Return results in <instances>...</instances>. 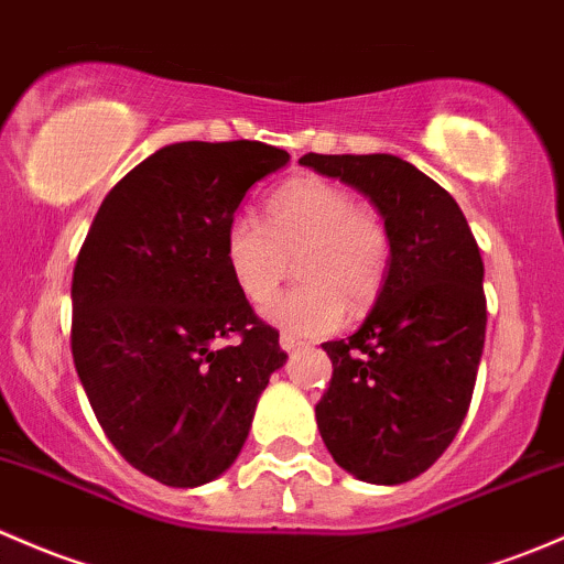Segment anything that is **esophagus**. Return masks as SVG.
<instances>
[{"label":"esophagus","instance_id":"esophagus-1","mask_svg":"<svg viewBox=\"0 0 564 564\" xmlns=\"http://www.w3.org/2000/svg\"><path fill=\"white\" fill-rule=\"evenodd\" d=\"M302 346V340L300 337H294V335H289V332H281V348L286 354H292V351H297V348Z\"/></svg>","mask_w":564,"mask_h":564}]
</instances>
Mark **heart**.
I'll list each match as a JSON object with an SVG mask.
<instances>
[{
    "label": "heart",
    "instance_id": "1",
    "mask_svg": "<svg viewBox=\"0 0 564 564\" xmlns=\"http://www.w3.org/2000/svg\"><path fill=\"white\" fill-rule=\"evenodd\" d=\"M297 256L303 283L264 302L262 316L294 335H329L346 302L361 311L381 289L391 240L383 218L343 183L302 175L267 199V221L237 210L224 229V257L242 297L262 302Z\"/></svg>",
    "mask_w": 564,
    "mask_h": 564
}]
</instances>
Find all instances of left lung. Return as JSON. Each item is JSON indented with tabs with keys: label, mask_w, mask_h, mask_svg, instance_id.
I'll return each mask as SVG.
<instances>
[{
	"label": "left lung",
	"mask_w": 564,
	"mask_h": 564,
	"mask_svg": "<svg viewBox=\"0 0 564 564\" xmlns=\"http://www.w3.org/2000/svg\"><path fill=\"white\" fill-rule=\"evenodd\" d=\"M300 164L365 194L391 240L370 316L324 343L318 432L359 481L405 484L452 446L470 408L486 335L481 251L452 194L400 156L305 153Z\"/></svg>",
	"instance_id": "8db88e82"
}]
</instances>
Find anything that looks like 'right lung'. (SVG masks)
<instances>
[{
	"label": "right lung",
	"instance_id": "right-lung-1",
	"mask_svg": "<svg viewBox=\"0 0 564 564\" xmlns=\"http://www.w3.org/2000/svg\"><path fill=\"white\" fill-rule=\"evenodd\" d=\"M286 162L257 140L159 148L110 188L78 253L75 370L118 454L164 486L232 465L286 361L224 257L246 192Z\"/></svg>",
	"mask_w": 564,
	"mask_h": 564
}]
</instances>
